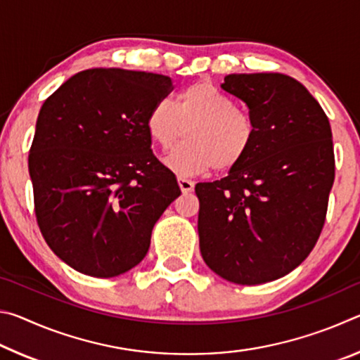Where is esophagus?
<instances>
[{
	"instance_id": "34e87169",
	"label": "esophagus",
	"mask_w": 360,
	"mask_h": 360,
	"mask_svg": "<svg viewBox=\"0 0 360 360\" xmlns=\"http://www.w3.org/2000/svg\"><path fill=\"white\" fill-rule=\"evenodd\" d=\"M178 184H179V187H181V192L182 193H188V192H192L193 191V181H191V179H187V178H178Z\"/></svg>"
}]
</instances>
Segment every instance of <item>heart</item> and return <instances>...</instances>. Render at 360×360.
Listing matches in <instances>:
<instances>
[{
  "mask_svg": "<svg viewBox=\"0 0 360 360\" xmlns=\"http://www.w3.org/2000/svg\"><path fill=\"white\" fill-rule=\"evenodd\" d=\"M152 141L172 150L184 135L187 141L167 158V167L179 176L229 172L248 155L255 139V122L230 95L210 82H195L176 98L173 108L158 101L146 119Z\"/></svg>",
  "mask_w": 360,
  "mask_h": 360,
  "instance_id": "1",
  "label": "heart"
}]
</instances>
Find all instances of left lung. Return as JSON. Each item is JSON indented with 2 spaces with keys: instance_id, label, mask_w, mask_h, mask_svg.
<instances>
[{
  "instance_id": "1",
  "label": "left lung",
  "mask_w": 360,
  "mask_h": 360,
  "mask_svg": "<svg viewBox=\"0 0 360 360\" xmlns=\"http://www.w3.org/2000/svg\"><path fill=\"white\" fill-rule=\"evenodd\" d=\"M221 87L246 103L255 139L229 176L195 186L200 252L230 283L275 281L308 257L324 227L335 179L330 124L290 76L229 75Z\"/></svg>"
}]
</instances>
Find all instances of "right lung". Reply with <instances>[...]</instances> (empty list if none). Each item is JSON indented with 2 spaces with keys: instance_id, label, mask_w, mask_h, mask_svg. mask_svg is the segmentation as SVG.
<instances>
[{
  "instance_id": "add662e5",
  "label": "right lung",
  "mask_w": 360,
  "mask_h": 360,
  "mask_svg": "<svg viewBox=\"0 0 360 360\" xmlns=\"http://www.w3.org/2000/svg\"><path fill=\"white\" fill-rule=\"evenodd\" d=\"M172 89L163 75L94 68L42 105L28 155L36 221L76 271L112 278L136 266L158 217L181 195L146 129Z\"/></svg>"
}]
</instances>
